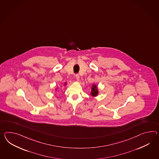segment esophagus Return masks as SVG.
Masks as SVG:
<instances>
[{
	"instance_id": "1",
	"label": "esophagus",
	"mask_w": 159,
	"mask_h": 159,
	"mask_svg": "<svg viewBox=\"0 0 159 159\" xmlns=\"http://www.w3.org/2000/svg\"><path fill=\"white\" fill-rule=\"evenodd\" d=\"M75 78H76V80L79 81V79H80L79 75V74H76V75H75Z\"/></svg>"
}]
</instances>
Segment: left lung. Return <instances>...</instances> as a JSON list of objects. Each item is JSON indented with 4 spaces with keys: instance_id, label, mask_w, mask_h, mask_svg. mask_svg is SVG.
I'll list each match as a JSON object with an SVG mask.
<instances>
[{
    "instance_id": "left-lung-1",
    "label": "left lung",
    "mask_w": 159,
    "mask_h": 159,
    "mask_svg": "<svg viewBox=\"0 0 159 159\" xmlns=\"http://www.w3.org/2000/svg\"><path fill=\"white\" fill-rule=\"evenodd\" d=\"M98 89H97V86L95 85H93L92 88V91H91V94L93 96H96L98 95Z\"/></svg>"
}]
</instances>
